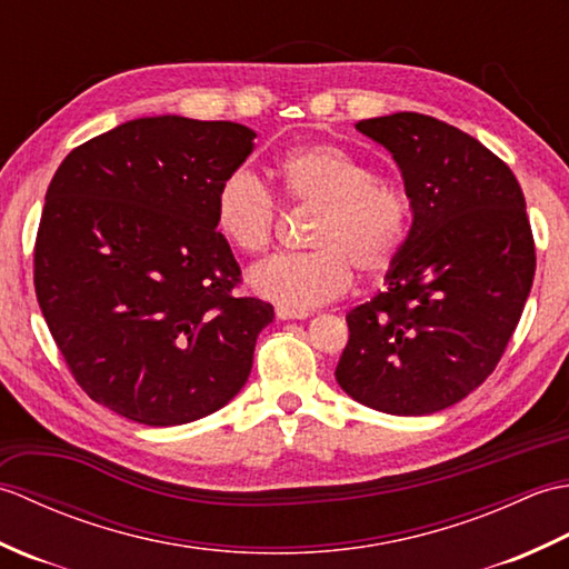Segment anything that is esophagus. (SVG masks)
Masks as SVG:
<instances>
[{"label": "esophagus", "instance_id": "esophagus-1", "mask_svg": "<svg viewBox=\"0 0 569 569\" xmlns=\"http://www.w3.org/2000/svg\"><path fill=\"white\" fill-rule=\"evenodd\" d=\"M310 316L308 310H296V308H283V306H278L276 308V318L278 320H306Z\"/></svg>", "mask_w": 569, "mask_h": 569}]
</instances>
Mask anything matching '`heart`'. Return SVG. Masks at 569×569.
<instances>
[{
	"mask_svg": "<svg viewBox=\"0 0 569 569\" xmlns=\"http://www.w3.org/2000/svg\"><path fill=\"white\" fill-rule=\"evenodd\" d=\"M278 192L298 208L318 210L306 244L310 251L266 261L251 271L259 296L308 310L342 296L355 271L379 276L401 259L413 227L403 188L335 143H303L273 161ZM276 200L259 178L237 171L214 192V227L237 251L259 257L273 244Z\"/></svg>",
	"mask_w": 569,
	"mask_h": 569,
	"instance_id": "obj_1",
	"label": "heart"
}]
</instances>
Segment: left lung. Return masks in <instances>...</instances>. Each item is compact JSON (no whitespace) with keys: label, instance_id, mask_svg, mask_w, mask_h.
<instances>
[{"label":"left lung","instance_id":"8db88e82","mask_svg":"<svg viewBox=\"0 0 569 569\" xmlns=\"http://www.w3.org/2000/svg\"><path fill=\"white\" fill-rule=\"evenodd\" d=\"M389 149L413 208L386 291L347 312L342 391L391 416L455 406L497 369L533 286L536 244L511 168L418 112L357 122Z\"/></svg>","mask_w":569,"mask_h":569}]
</instances>
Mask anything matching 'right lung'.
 <instances>
[{
    "label": "right lung",
    "mask_w": 569,
    "mask_h": 569,
    "mask_svg": "<svg viewBox=\"0 0 569 569\" xmlns=\"http://www.w3.org/2000/svg\"><path fill=\"white\" fill-rule=\"evenodd\" d=\"M253 131L141 117L72 149L33 247L43 318L80 389L141 426H183L247 383L273 306L241 298L214 192Z\"/></svg>",
    "instance_id": "right-lung-1"
}]
</instances>
